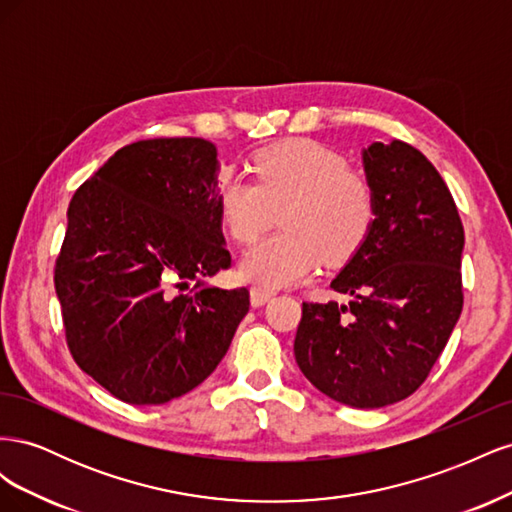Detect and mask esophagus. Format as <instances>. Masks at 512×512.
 <instances>
[{"instance_id":"obj_1","label":"esophagus","mask_w":512,"mask_h":512,"mask_svg":"<svg viewBox=\"0 0 512 512\" xmlns=\"http://www.w3.org/2000/svg\"><path fill=\"white\" fill-rule=\"evenodd\" d=\"M275 297V292L269 290V288H262V286H254L250 290V301H252V307H260L265 305L269 299Z\"/></svg>"}]
</instances>
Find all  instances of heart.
Here are the masks:
<instances>
[{"instance_id": "obj_1", "label": "heart", "mask_w": 512, "mask_h": 512, "mask_svg": "<svg viewBox=\"0 0 512 512\" xmlns=\"http://www.w3.org/2000/svg\"><path fill=\"white\" fill-rule=\"evenodd\" d=\"M254 181L224 175L215 205L228 235L252 243L280 211L284 232L254 243L241 258L247 282L290 286L312 273L320 258L342 265L369 237L376 198L369 181L344 156L309 138H292L254 153Z\"/></svg>"}]
</instances>
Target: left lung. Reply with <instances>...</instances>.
Masks as SVG:
<instances>
[{
  "label": "left lung",
  "mask_w": 512,
  "mask_h": 512,
  "mask_svg": "<svg viewBox=\"0 0 512 512\" xmlns=\"http://www.w3.org/2000/svg\"><path fill=\"white\" fill-rule=\"evenodd\" d=\"M376 198L369 237L331 288L348 305L303 303L294 359L320 393L382 408L425 382L463 307V226L444 179L404 141L363 149Z\"/></svg>",
  "instance_id": "obj_1"
}]
</instances>
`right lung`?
<instances>
[{
	"mask_svg": "<svg viewBox=\"0 0 512 512\" xmlns=\"http://www.w3.org/2000/svg\"><path fill=\"white\" fill-rule=\"evenodd\" d=\"M218 149L151 138L119 149L68 207L55 262L68 348L85 374L132 406H160L205 382L250 312L215 205Z\"/></svg>",
	"mask_w": 512,
	"mask_h": 512,
	"instance_id": "right-lung-1",
	"label": "right lung"
}]
</instances>
